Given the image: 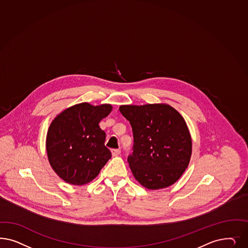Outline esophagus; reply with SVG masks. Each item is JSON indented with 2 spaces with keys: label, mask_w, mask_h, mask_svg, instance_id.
<instances>
[{
  "label": "esophagus",
  "mask_w": 248,
  "mask_h": 248,
  "mask_svg": "<svg viewBox=\"0 0 248 248\" xmlns=\"http://www.w3.org/2000/svg\"><path fill=\"white\" fill-rule=\"evenodd\" d=\"M111 153L113 157H117L120 154V150H112Z\"/></svg>",
  "instance_id": "34e87169"
}]
</instances>
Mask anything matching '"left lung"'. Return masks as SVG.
<instances>
[{
	"mask_svg": "<svg viewBox=\"0 0 248 248\" xmlns=\"http://www.w3.org/2000/svg\"><path fill=\"white\" fill-rule=\"evenodd\" d=\"M134 137L128 162L149 190L167 188L183 175L192 156V137L183 116L168 104L122 105Z\"/></svg>",
	"mask_w": 248,
	"mask_h": 248,
	"instance_id": "8db88e82",
	"label": "left lung"
}]
</instances>
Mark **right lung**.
Returning a JSON list of instances; mask_svg holds the SVG:
<instances>
[{
	"mask_svg": "<svg viewBox=\"0 0 248 248\" xmlns=\"http://www.w3.org/2000/svg\"><path fill=\"white\" fill-rule=\"evenodd\" d=\"M111 110L110 104L83 102L65 108L51 122L46 141L48 160L65 183H90L111 158L105 146L106 133L99 127Z\"/></svg>",
	"mask_w": 248,
	"mask_h": 248,
	"instance_id": "1",
	"label": "right lung"
}]
</instances>
